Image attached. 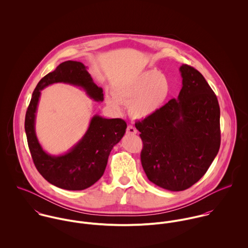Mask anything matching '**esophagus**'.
Listing matches in <instances>:
<instances>
[{
  "label": "esophagus",
  "mask_w": 248,
  "mask_h": 248,
  "mask_svg": "<svg viewBox=\"0 0 248 248\" xmlns=\"http://www.w3.org/2000/svg\"><path fill=\"white\" fill-rule=\"evenodd\" d=\"M138 132H137V129L134 127V126H132V125H129L128 127H127V134H129V135H136Z\"/></svg>",
  "instance_id": "34e87169"
}]
</instances>
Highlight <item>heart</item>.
<instances>
[{
  "mask_svg": "<svg viewBox=\"0 0 248 248\" xmlns=\"http://www.w3.org/2000/svg\"><path fill=\"white\" fill-rule=\"evenodd\" d=\"M171 93L168 77L156 70L143 71L115 90L108 93L106 102L113 110L120 111L123 103L129 104L130 114L137 119H146L156 113Z\"/></svg>",
  "mask_w": 248,
  "mask_h": 248,
  "instance_id": "1",
  "label": "heart"
}]
</instances>
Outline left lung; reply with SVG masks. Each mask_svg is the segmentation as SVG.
<instances>
[{"mask_svg": "<svg viewBox=\"0 0 248 248\" xmlns=\"http://www.w3.org/2000/svg\"><path fill=\"white\" fill-rule=\"evenodd\" d=\"M182 88L153 116L138 121L143 141L141 164L148 179L169 191L199 181L217 155L220 110L216 94L200 71L179 68Z\"/></svg>", "mask_w": 248, "mask_h": 248, "instance_id": "1", "label": "left lung"}]
</instances>
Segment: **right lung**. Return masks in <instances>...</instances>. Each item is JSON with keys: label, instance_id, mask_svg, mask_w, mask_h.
I'll list each match as a JSON object with an SVG mask.
<instances>
[{"label": "right lung", "instance_id": "right-lung-1", "mask_svg": "<svg viewBox=\"0 0 248 248\" xmlns=\"http://www.w3.org/2000/svg\"><path fill=\"white\" fill-rule=\"evenodd\" d=\"M87 69L80 62L66 61L42 78L32 93L25 119L28 144L38 172L52 185L71 191L89 188L103 176L109 153L121 140L127 128L123 119H108L95 114L85 135L67 153L53 155L43 149L35 131L41 91L49 85L63 83L82 89L96 102L104 100L102 88L93 82Z\"/></svg>", "mask_w": 248, "mask_h": 248}]
</instances>
